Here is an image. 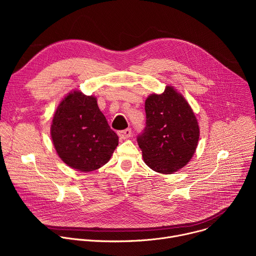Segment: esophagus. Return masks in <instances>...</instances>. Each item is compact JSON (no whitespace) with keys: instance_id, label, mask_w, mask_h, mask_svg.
<instances>
[{"instance_id":"34e87169","label":"esophagus","mask_w":256,"mask_h":256,"mask_svg":"<svg viewBox=\"0 0 256 256\" xmlns=\"http://www.w3.org/2000/svg\"><path fill=\"white\" fill-rule=\"evenodd\" d=\"M118 136L120 138H128L130 136H132V130L130 128H126L124 130H120L118 132Z\"/></svg>"}]
</instances>
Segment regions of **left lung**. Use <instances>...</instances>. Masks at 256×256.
Wrapping results in <instances>:
<instances>
[{
  "label": "left lung",
  "mask_w": 256,
  "mask_h": 256,
  "mask_svg": "<svg viewBox=\"0 0 256 256\" xmlns=\"http://www.w3.org/2000/svg\"><path fill=\"white\" fill-rule=\"evenodd\" d=\"M146 126L136 138L144 163L156 172L171 174L194 156L200 128L192 107L173 87L150 95L144 103Z\"/></svg>",
  "instance_id": "8db88e82"
}]
</instances>
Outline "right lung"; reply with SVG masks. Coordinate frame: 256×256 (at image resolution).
I'll return each instance as SVG.
<instances>
[{
	"mask_svg": "<svg viewBox=\"0 0 256 256\" xmlns=\"http://www.w3.org/2000/svg\"><path fill=\"white\" fill-rule=\"evenodd\" d=\"M50 134L56 151L70 167L90 172L105 165L118 144L97 100L70 92L56 108Z\"/></svg>",
	"mask_w": 256,
	"mask_h": 256,
	"instance_id": "right-lung-1",
	"label": "right lung"
}]
</instances>
